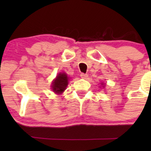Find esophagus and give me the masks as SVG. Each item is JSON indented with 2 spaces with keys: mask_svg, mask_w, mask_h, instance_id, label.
Masks as SVG:
<instances>
[{
  "mask_svg": "<svg viewBox=\"0 0 151 151\" xmlns=\"http://www.w3.org/2000/svg\"><path fill=\"white\" fill-rule=\"evenodd\" d=\"M80 76H81V77L82 78V79H87V77H88V74H84V73H81Z\"/></svg>",
  "mask_w": 151,
  "mask_h": 151,
  "instance_id": "obj_1",
  "label": "esophagus"
}]
</instances>
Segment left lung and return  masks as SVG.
<instances>
[{
    "label": "left lung",
    "mask_w": 151,
    "mask_h": 151,
    "mask_svg": "<svg viewBox=\"0 0 151 151\" xmlns=\"http://www.w3.org/2000/svg\"><path fill=\"white\" fill-rule=\"evenodd\" d=\"M101 84H102V85H103V83H101Z\"/></svg>",
    "instance_id": "left-lung-1"
}]
</instances>
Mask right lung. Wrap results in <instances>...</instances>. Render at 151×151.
Returning <instances> with one entry per match:
<instances>
[{"instance_id":"obj_1","label":"right lung","mask_w":151,"mask_h":151,"mask_svg":"<svg viewBox=\"0 0 151 151\" xmlns=\"http://www.w3.org/2000/svg\"><path fill=\"white\" fill-rule=\"evenodd\" d=\"M69 77H67V74L64 72H60L58 74L57 77L54 79L52 83V89L55 93L61 94L66 89L68 85Z\"/></svg>"}]
</instances>
